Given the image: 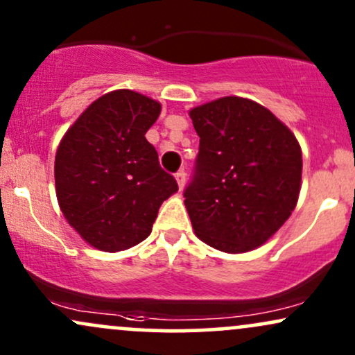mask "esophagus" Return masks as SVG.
Segmentation results:
<instances>
[{
	"label": "esophagus",
	"mask_w": 355,
	"mask_h": 355,
	"mask_svg": "<svg viewBox=\"0 0 355 355\" xmlns=\"http://www.w3.org/2000/svg\"><path fill=\"white\" fill-rule=\"evenodd\" d=\"M176 181H178L179 189H182V187H184V184H186V173H184V171H178Z\"/></svg>",
	"instance_id": "34e87169"
}]
</instances>
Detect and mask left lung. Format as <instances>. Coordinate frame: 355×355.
Wrapping results in <instances>:
<instances>
[{"label":"left lung","mask_w":355,"mask_h":355,"mask_svg":"<svg viewBox=\"0 0 355 355\" xmlns=\"http://www.w3.org/2000/svg\"><path fill=\"white\" fill-rule=\"evenodd\" d=\"M199 154L184 204L196 236L239 254L259 248L297 204L302 151L268 107L226 96L189 111Z\"/></svg>","instance_id":"1"}]
</instances>
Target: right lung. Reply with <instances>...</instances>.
Wrapping results in <instances>:
<instances>
[{"label": "right lung", "instance_id": "obj_1", "mask_svg": "<svg viewBox=\"0 0 355 355\" xmlns=\"http://www.w3.org/2000/svg\"><path fill=\"white\" fill-rule=\"evenodd\" d=\"M159 112L148 96L111 91L86 107L58 146L54 182L62 216L99 251L144 241L161 204L178 191L146 139Z\"/></svg>", "mask_w": 355, "mask_h": 355}]
</instances>
